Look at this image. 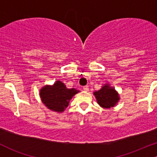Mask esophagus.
I'll return each mask as SVG.
<instances>
[{
  "label": "esophagus",
  "instance_id": "obj_1",
  "mask_svg": "<svg viewBox=\"0 0 157 157\" xmlns=\"http://www.w3.org/2000/svg\"><path fill=\"white\" fill-rule=\"evenodd\" d=\"M83 90H84V91H86V92L89 91V88H88L87 86H83Z\"/></svg>",
  "mask_w": 157,
  "mask_h": 157
}]
</instances>
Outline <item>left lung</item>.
I'll use <instances>...</instances> for the list:
<instances>
[{"mask_svg":"<svg viewBox=\"0 0 157 157\" xmlns=\"http://www.w3.org/2000/svg\"><path fill=\"white\" fill-rule=\"evenodd\" d=\"M98 104L101 107L109 109L114 107L119 100V96L116 90L106 83L98 91L93 93Z\"/></svg>","mask_w":157,"mask_h":157,"instance_id":"1","label":"left lung"}]
</instances>
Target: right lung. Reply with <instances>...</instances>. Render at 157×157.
Here are the masks:
<instances>
[{"label": "right lung", "instance_id": "obj_1", "mask_svg": "<svg viewBox=\"0 0 157 157\" xmlns=\"http://www.w3.org/2000/svg\"><path fill=\"white\" fill-rule=\"evenodd\" d=\"M79 90L68 89L64 83L58 80L53 85H46L40 90V97L42 102L50 110L57 112H64L69 105L70 100Z\"/></svg>", "mask_w": 157, "mask_h": 157}]
</instances>
